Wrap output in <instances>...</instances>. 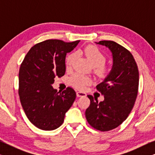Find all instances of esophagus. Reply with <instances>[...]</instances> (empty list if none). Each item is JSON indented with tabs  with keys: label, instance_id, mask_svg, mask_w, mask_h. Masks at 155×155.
Instances as JSON below:
<instances>
[{
	"label": "esophagus",
	"instance_id": "obj_1",
	"mask_svg": "<svg viewBox=\"0 0 155 155\" xmlns=\"http://www.w3.org/2000/svg\"><path fill=\"white\" fill-rule=\"evenodd\" d=\"M76 94H77V97H86V93L83 92H76Z\"/></svg>",
	"mask_w": 155,
	"mask_h": 155
}]
</instances>
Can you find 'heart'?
<instances>
[{
	"label": "heart",
	"mask_w": 155,
	"mask_h": 155,
	"mask_svg": "<svg viewBox=\"0 0 155 155\" xmlns=\"http://www.w3.org/2000/svg\"><path fill=\"white\" fill-rule=\"evenodd\" d=\"M78 54L85 57L90 64L94 68V72L99 77H106L109 73V68L104 65L106 62V56L101 53L99 48L94 46H87L81 48ZM76 58L75 54H71L67 56L65 60V66L67 69L73 68ZM90 82L87 77L80 73H75L69 78V82L72 86L75 88L82 90Z\"/></svg>",
	"instance_id": "1"
}]
</instances>
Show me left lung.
Returning <instances> with one entry per match:
<instances>
[{
    "instance_id": "obj_1",
    "label": "left lung",
    "mask_w": 155,
    "mask_h": 155,
    "mask_svg": "<svg viewBox=\"0 0 155 155\" xmlns=\"http://www.w3.org/2000/svg\"><path fill=\"white\" fill-rule=\"evenodd\" d=\"M96 44L111 51L113 65L104 81L97 85L104 96L98 102L88 95L90 105L85 111L89 124L100 131L116 128L126 119L135 104L139 84L137 65L131 53L113 41H100Z\"/></svg>"
}]
</instances>
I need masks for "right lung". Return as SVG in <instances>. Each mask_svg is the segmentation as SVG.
<instances>
[{
    "label": "right lung",
    "instance_id": "obj_1",
    "mask_svg": "<svg viewBox=\"0 0 155 155\" xmlns=\"http://www.w3.org/2000/svg\"><path fill=\"white\" fill-rule=\"evenodd\" d=\"M80 41L48 39L32 46L19 71V95L27 117L37 128L53 130L64 121L65 113L76 98L75 90L62 92L53 88L55 78L65 73V56Z\"/></svg>",
    "mask_w": 155,
    "mask_h": 155
}]
</instances>
